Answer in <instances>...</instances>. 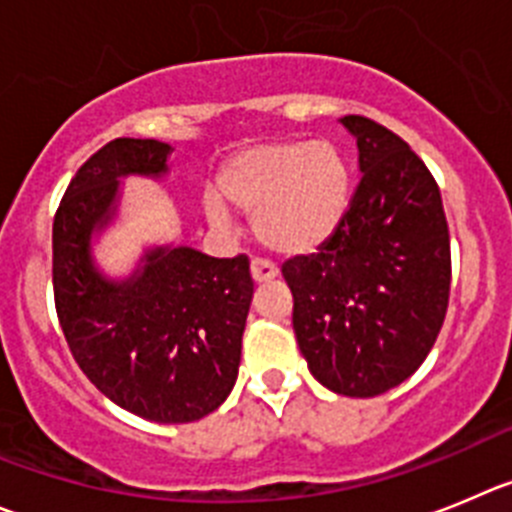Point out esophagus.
<instances>
[{
	"mask_svg": "<svg viewBox=\"0 0 512 512\" xmlns=\"http://www.w3.org/2000/svg\"><path fill=\"white\" fill-rule=\"evenodd\" d=\"M250 273H252V280L255 283H270V280L278 278V267L273 265V262H267V260H252L250 265Z\"/></svg>",
	"mask_w": 512,
	"mask_h": 512,
	"instance_id": "esophagus-1",
	"label": "esophagus"
}]
</instances>
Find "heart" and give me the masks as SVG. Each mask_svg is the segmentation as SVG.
I'll return each instance as SVG.
<instances>
[{"label":"heart","instance_id":"1","mask_svg":"<svg viewBox=\"0 0 512 512\" xmlns=\"http://www.w3.org/2000/svg\"><path fill=\"white\" fill-rule=\"evenodd\" d=\"M216 196H206L211 224L227 222V209L255 216L260 245L275 255H313L347 219L352 168L329 140H275L239 150L219 168Z\"/></svg>","mask_w":512,"mask_h":512}]
</instances>
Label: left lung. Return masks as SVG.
I'll return each instance as SVG.
<instances>
[{"label":"left lung","mask_w":512,"mask_h":512,"mask_svg":"<svg viewBox=\"0 0 512 512\" xmlns=\"http://www.w3.org/2000/svg\"><path fill=\"white\" fill-rule=\"evenodd\" d=\"M357 140L362 181L339 232L293 257V331L324 388L375 398L413 375L449 306L451 255L441 193L398 135L365 117L339 119Z\"/></svg>","instance_id":"obj_1"}]
</instances>
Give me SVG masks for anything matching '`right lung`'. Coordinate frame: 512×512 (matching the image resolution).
<instances>
[{
	"label": "right lung",
	"instance_id": "add662e5",
	"mask_svg": "<svg viewBox=\"0 0 512 512\" xmlns=\"http://www.w3.org/2000/svg\"><path fill=\"white\" fill-rule=\"evenodd\" d=\"M173 147L119 137L91 155L53 222V290L78 367L124 411L155 423L209 416L232 393L255 283L250 260L150 245L127 275L96 262L124 178L163 181Z\"/></svg>",
	"mask_w": 512,
	"mask_h": 512
}]
</instances>
